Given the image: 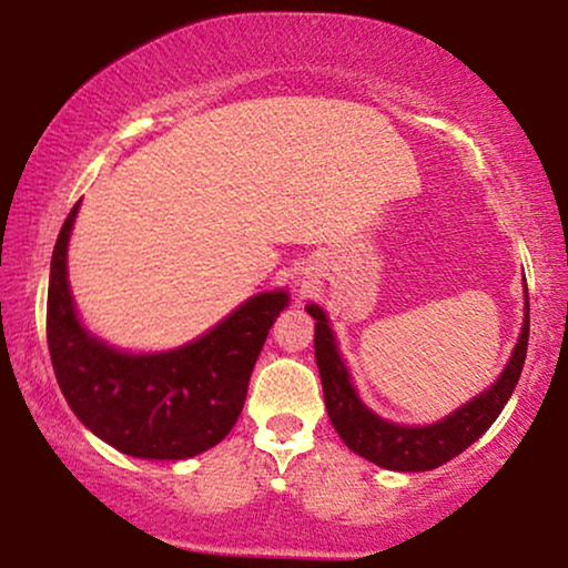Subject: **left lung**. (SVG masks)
<instances>
[{"instance_id": "8db88e82", "label": "left lung", "mask_w": 568, "mask_h": 568, "mask_svg": "<svg viewBox=\"0 0 568 568\" xmlns=\"http://www.w3.org/2000/svg\"><path fill=\"white\" fill-rule=\"evenodd\" d=\"M305 310L315 317V362L317 369H321L325 408H328L331 424L336 426L338 437L344 439V445L352 453L379 465V468L422 473L449 463L478 437H484L488 426L499 418L504 406H507L517 387V379L523 375L527 336H530L527 284L523 331H519L517 344L511 348L507 367L486 390L473 395L468 403H463V406L449 410L445 418H437L432 424H395L390 418L375 414L356 393L325 310L315 302L305 305Z\"/></svg>"}]
</instances>
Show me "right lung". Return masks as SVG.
<instances>
[{
    "instance_id": "1",
    "label": "right lung",
    "mask_w": 568,
    "mask_h": 568,
    "mask_svg": "<svg viewBox=\"0 0 568 568\" xmlns=\"http://www.w3.org/2000/svg\"><path fill=\"white\" fill-rule=\"evenodd\" d=\"M77 201L59 232L49 276L51 364L69 408L98 439L142 460H185L220 445L243 410L268 328L290 292H258L189 344L123 352L82 323L69 290Z\"/></svg>"
}]
</instances>
